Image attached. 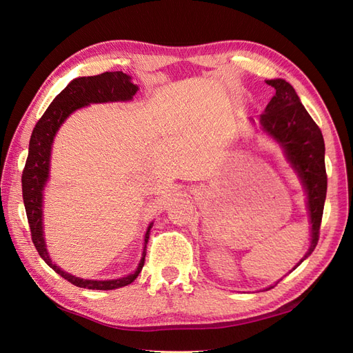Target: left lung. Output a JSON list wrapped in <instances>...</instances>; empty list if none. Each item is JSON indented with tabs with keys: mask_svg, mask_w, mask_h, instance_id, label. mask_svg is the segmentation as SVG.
<instances>
[{
	"mask_svg": "<svg viewBox=\"0 0 353 353\" xmlns=\"http://www.w3.org/2000/svg\"><path fill=\"white\" fill-rule=\"evenodd\" d=\"M266 83L275 90V94L261 114L262 130L283 147L285 159L301 178L307 196L311 245L303 259L293 268L296 270L314 252L319 239L327 194L325 145L321 130L303 108L292 85L284 79H271Z\"/></svg>",
	"mask_w": 353,
	"mask_h": 353,
	"instance_id": "left-lung-1",
	"label": "left lung"
}]
</instances>
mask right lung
<instances>
[{"label": "right lung", "mask_w": 353, "mask_h": 353, "mask_svg": "<svg viewBox=\"0 0 353 353\" xmlns=\"http://www.w3.org/2000/svg\"><path fill=\"white\" fill-rule=\"evenodd\" d=\"M138 87L131 82V77L123 72H104L97 77H83L73 79L57 97L48 105L42 114L29 141V154L22 174V191L26 216L30 228L32 241L35 244L39 256L46 261L50 268L54 270L63 279L77 287L90 288V290H114V288L131 284L138 274L141 272L145 259V248L153 223H150L144 236V250L141 261L134 274H130L117 280H83L61 271L56 263H52L47 252L44 240V225H42V191L47 184L50 170L51 145L61 123L81 108L92 103L108 101H130L137 94Z\"/></svg>", "instance_id": "right-lung-1"}]
</instances>
